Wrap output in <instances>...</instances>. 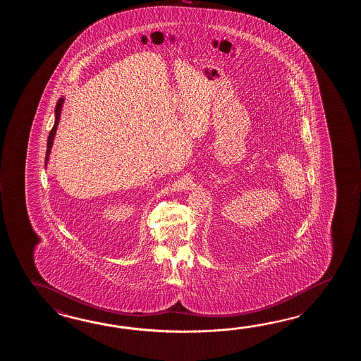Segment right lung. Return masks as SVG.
Wrapping results in <instances>:
<instances>
[{"mask_svg": "<svg viewBox=\"0 0 361 361\" xmlns=\"http://www.w3.org/2000/svg\"><path fill=\"white\" fill-rule=\"evenodd\" d=\"M63 103H64V98H61L56 103V107H55V123L53 129L50 130L49 134V138H47V164L49 160V156H50V151H51V147H53V142H54L55 133H56V128H58V123L61 120V107H63Z\"/></svg>", "mask_w": 361, "mask_h": 361, "instance_id": "1", "label": "right lung"}]
</instances>
